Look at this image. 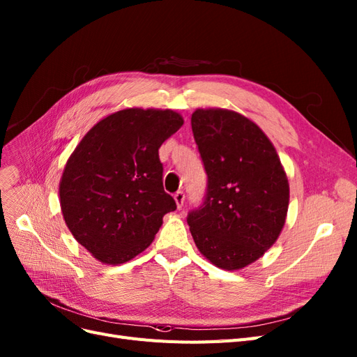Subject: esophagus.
I'll return each mask as SVG.
<instances>
[{"label": "esophagus", "mask_w": 357, "mask_h": 357, "mask_svg": "<svg viewBox=\"0 0 357 357\" xmlns=\"http://www.w3.org/2000/svg\"><path fill=\"white\" fill-rule=\"evenodd\" d=\"M174 201H176V204H177V208H181V206H183V204H184V193H183L181 190L174 195Z\"/></svg>", "instance_id": "1"}]
</instances>
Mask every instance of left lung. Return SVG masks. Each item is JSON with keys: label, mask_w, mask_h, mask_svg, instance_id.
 <instances>
[{"label": "left lung", "mask_w": 357, "mask_h": 357, "mask_svg": "<svg viewBox=\"0 0 357 357\" xmlns=\"http://www.w3.org/2000/svg\"><path fill=\"white\" fill-rule=\"evenodd\" d=\"M192 131L208 176L204 204L188 214L196 247L239 270L272 247L285 225L289 184L261 128L227 109H196Z\"/></svg>", "instance_id": "left-lung-1"}]
</instances>
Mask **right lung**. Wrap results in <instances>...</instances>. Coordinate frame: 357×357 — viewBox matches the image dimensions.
I'll return each mask as SVG.
<instances>
[{
    "instance_id": "right-lung-1",
    "label": "right lung",
    "mask_w": 357,
    "mask_h": 357,
    "mask_svg": "<svg viewBox=\"0 0 357 357\" xmlns=\"http://www.w3.org/2000/svg\"><path fill=\"white\" fill-rule=\"evenodd\" d=\"M183 122L171 109H122L97 122L69 156L59 184L61 214L96 260L130 261L177 208L164 190L158 151Z\"/></svg>"
}]
</instances>
